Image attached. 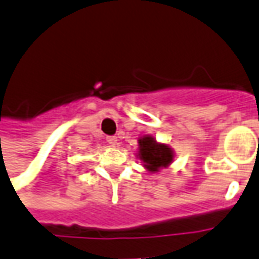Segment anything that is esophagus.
I'll list each match as a JSON object with an SVG mask.
<instances>
[{"mask_svg": "<svg viewBox=\"0 0 259 259\" xmlns=\"http://www.w3.org/2000/svg\"><path fill=\"white\" fill-rule=\"evenodd\" d=\"M107 143L112 147L116 146V144H118V137H116V136H108Z\"/></svg>", "mask_w": 259, "mask_h": 259, "instance_id": "esophagus-1", "label": "esophagus"}]
</instances>
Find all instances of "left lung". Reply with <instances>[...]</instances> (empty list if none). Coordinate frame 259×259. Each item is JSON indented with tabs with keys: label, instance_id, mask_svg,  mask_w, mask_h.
Masks as SVG:
<instances>
[{
	"label": "left lung",
	"instance_id": "1",
	"mask_svg": "<svg viewBox=\"0 0 259 259\" xmlns=\"http://www.w3.org/2000/svg\"><path fill=\"white\" fill-rule=\"evenodd\" d=\"M140 151L139 157L144 162L148 170L158 172L161 168H166L174 161V152L166 144H158L151 136H146L139 140Z\"/></svg>",
	"mask_w": 259,
	"mask_h": 259
}]
</instances>
